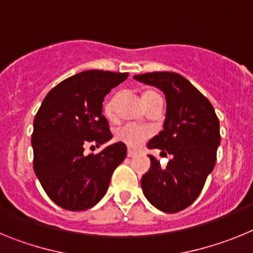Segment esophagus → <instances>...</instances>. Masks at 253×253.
<instances>
[{
  "mask_svg": "<svg viewBox=\"0 0 253 253\" xmlns=\"http://www.w3.org/2000/svg\"><path fill=\"white\" fill-rule=\"evenodd\" d=\"M137 156H138L137 152H134V151H131V149H129V151H128V157L129 158H134V157H137Z\"/></svg>",
  "mask_w": 253,
  "mask_h": 253,
  "instance_id": "34e87169",
  "label": "esophagus"
}]
</instances>
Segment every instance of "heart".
Returning a JSON list of instances; mask_svg holds the SVG:
<instances>
[{"mask_svg": "<svg viewBox=\"0 0 253 253\" xmlns=\"http://www.w3.org/2000/svg\"><path fill=\"white\" fill-rule=\"evenodd\" d=\"M156 93L157 92H154V91H146V92L143 93V101H146L149 96L156 95ZM116 100H118V96L113 95L105 101L104 114L107 119L113 120L115 118ZM151 135V129L134 124H124L122 126H119V128L115 129V139L124 143L126 146L131 147V148H138V147H140Z\"/></svg>", "mask_w": 253, "mask_h": 253, "instance_id": "b5f03b06", "label": "heart"}]
</instances>
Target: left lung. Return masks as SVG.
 Segmentation results:
<instances>
[{"label": "left lung", "instance_id": "left-lung-1", "mask_svg": "<svg viewBox=\"0 0 253 253\" xmlns=\"http://www.w3.org/2000/svg\"><path fill=\"white\" fill-rule=\"evenodd\" d=\"M134 78L158 87L166 96L163 130L149 140L148 148L173 156L165 169L149 156L152 166L142 177L143 193L157 209L177 213L198 199L215 166L220 143L218 116L209 100L178 73L152 72Z\"/></svg>", "mask_w": 253, "mask_h": 253}]
</instances>
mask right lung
<instances>
[{
  "label": "right lung",
  "mask_w": 253,
  "mask_h": 253,
  "mask_svg": "<svg viewBox=\"0 0 253 253\" xmlns=\"http://www.w3.org/2000/svg\"><path fill=\"white\" fill-rule=\"evenodd\" d=\"M128 76L84 71L53 87L42 102L31 134L33 163L44 191L58 207L71 211L92 208L125 160L126 146L122 142L97 154L86 156L84 148L100 147L113 137L102 101Z\"/></svg>",
  "instance_id": "1"
}]
</instances>
